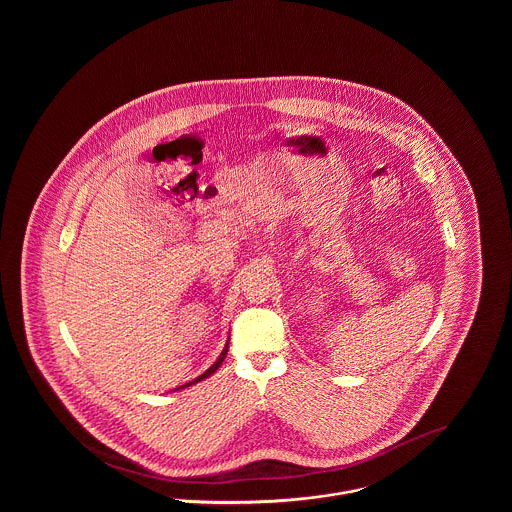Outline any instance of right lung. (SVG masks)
<instances>
[{
  "instance_id": "right-lung-1",
  "label": "right lung",
  "mask_w": 512,
  "mask_h": 512,
  "mask_svg": "<svg viewBox=\"0 0 512 512\" xmlns=\"http://www.w3.org/2000/svg\"><path fill=\"white\" fill-rule=\"evenodd\" d=\"M226 351H228V349H224V351L220 353L219 359H217V361L213 363V366H209V368H207V370H205V372H203L201 376H197L195 380H192V382H188V384H184V386H180V388H186V386H192V384H197V382H201L203 378H207V376H211L213 372H217V370H219V366L222 365V361H224V357H226Z\"/></svg>"
}]
</instances>
